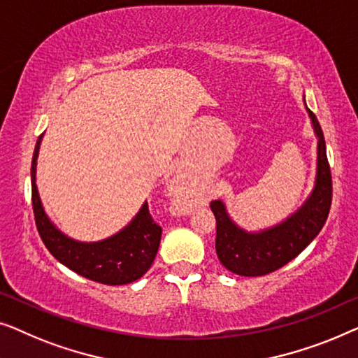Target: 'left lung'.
I'll return each instance as SVG.
<instances>
[{
	"label": "left lung",
	"instance_id": "obj_1",
	"mask_svg": "<svg viewBox=\"0 0 358 358\" xmlns=\"http://www.w3.org/2000/svg\"><path fill=\"white\" fill-rule=\"evenodd\" d=\"M315 134L318 138V162L315 186L308 198L294 214L274 227L246 231L230 219L227 208L220 199L210 203L215 215V251L230 273L256 278L274 273L299 256L328 219L332 201L331 169L326 155V143L315 113L308 110Z\"/></svg>",
	"mask_w": 358,
	"mask_h": 358
}]
</instances>
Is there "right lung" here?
Listing matches in <instances>:
<instances>
[{
    "label": "right lung",
    "mask_w": 358,
    "mask_h": 358,
    "mask_svg": "<svg viewBox=\"0 0 358 358\" xmlns=\"http://www.w3.org/2000/svg\"><path fill=\"white\" fill-rule=\"evenodd\" d=\"M42 138L43 134H40L35 144L30 178L35 224L50 253L76 274L105 285H123L143 278L154 263L162 236V227L154 222L148 201L127 227L108 238L90 243L69 238L45 214L35 183Z\"/></svg>",
    "instance_id": "1"
}]
</instances>
